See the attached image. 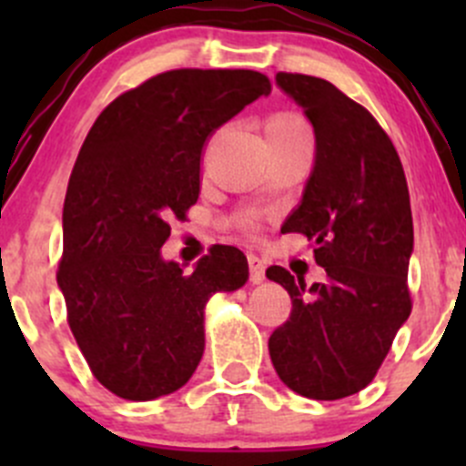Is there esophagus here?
<instances>
[{
    "label": "esophagus",
    "instance_id": "34e87169",
    "mask_svg": "<svg viewBox=\"0 0 466 466\" xmlns=\"http://www.w3.org/2000/svg\"><path fill=\"white\" fill-rule=\"evenodd\" d=\"M248 263H250V281L252 284H261L266 279V263L257 255H248Z\"/></svg>",
    "mask_w": 466,
    "mask_h": 466
}]
</instances>
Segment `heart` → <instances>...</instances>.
<instances>
[{
	"label": "heart",
	"instance_id": "1",
	"mask_svg": "<svg viewBox=\"0 0 466 466\" xmlns=\"http://www.w3.org/2000/svg\"><path fill=\"white\" fill-rule=\"evenodd\" d=\"M307 124L295 115H275L268 119L266 124V137L268 135H284V133H304Z\"/></svg>",
	"mask_w": 466,
	"mask_h": 466
}]
</instances>
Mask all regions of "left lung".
<instances>
[{
  "label": "left lung",
  "instance_id": "left-lung-1",
  "mask_svg": "<svg viewBox=\"0 0 466 466\" xmlns=\"http://www.w3.org/2000/svg\"><path fill=\"white\" fill-rule=\"evenodd\" d=\"M275 83L316 135L311 176L281 232L316 241L327 281L307 286L286 268H268L293 302L268 351L293 392L333 401L374 379L410 316V196L397 150L363 106L316 76L279 72Z\"/></svg>",
  "mask_w": 466,
  "mask_h": 466
}]
</instances>
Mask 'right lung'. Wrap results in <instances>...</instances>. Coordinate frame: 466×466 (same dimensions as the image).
<instances>
[{
  "label": "right lung",
  "mask_w": 466,
  "mask_h": 466,
  "mask_svg": "<svg viewBox=\"0 0 466 466\" xmlns=\"http://www.w3.org/2000/svg\"><path fill=\"white\" fill-rule=\"evenodd\" d=\"M270 81L250 69H173L121 94L81 146L63 207L58 289L94 377L128 401L180 390L205 351V307L248 281L238 248L189 275L162 257L171 216L200 194V153Z\"/></svg>",
  "instance_id": "obj_1"
}]
</instances>
